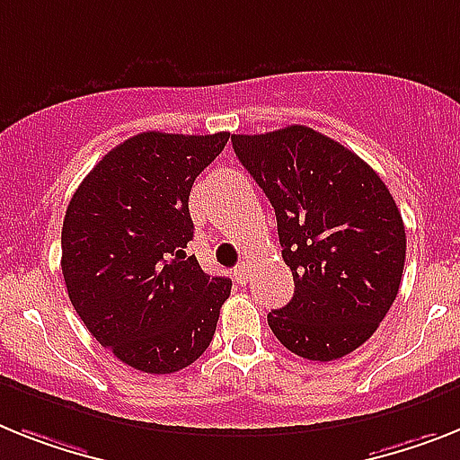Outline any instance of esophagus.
I'll return each instance as SVG.
<instances>
[{
	"instance_id": "obj_1",
	"label": "esophagus",
	"mask_w": 460,
	"mask_h": 460,
	"mask_svg": "<svg viewBox=\"0 0 460 460\" xmlns=\"http://www.w3.org/2000/svg\"><path fill=\"white\" fill-rule=\"evenodd\" d=\"M234 276H236V280L241 285L248 283V278H250V264H248V261H243V264H238L236 269H234Z\"/></svg>"
}]
</instances>
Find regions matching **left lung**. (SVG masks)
Segmentation results:
<instances>
[{"mask_svg":"<svg viewBox=\"0 0 460 460\" xmlns=\"http://www.w3.org/2000/svg\"><path fill=\"white\" fill-rule=\"evenodd\" d=\"M271 200L295 296L269 314L292 353L330 362L372 337L400 289L407 252L391 191L358 154L306 126L231 135Z\"/></svg>","mask_w":460,"mask_h":460,"instance_id":"1","label":"left lung"}]
</instances>
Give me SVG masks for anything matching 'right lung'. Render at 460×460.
I'll list each match as a JSON object with an SVG mask.
<instances>
[{"mask_svg":"<svg viewBox=\"0 0 460 460\" xmlns=\"http://www.w3.org/2000/svg\"><path fill=\"white\" fill-rule=\"evenodd\" d=\"M226 140L146 130L107 152L69 200L60 260L69 302L128 367L180 372L210 346L231 280L208 276L184 248L194 180Z\"/></svg>","mask_w":460,"mask_h":460,"instance_id":"obj_1","label":"right lung"}]
</instances>
